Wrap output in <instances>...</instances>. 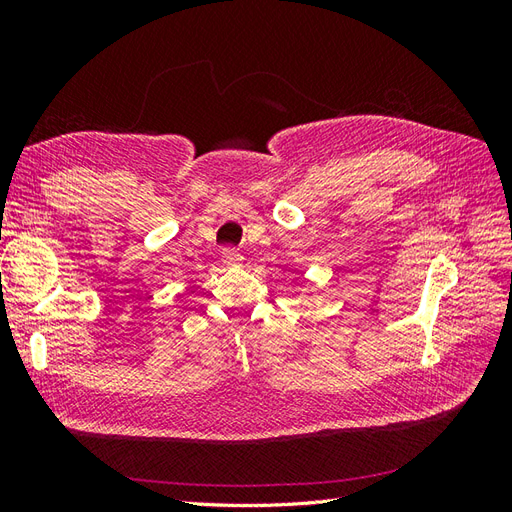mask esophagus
Instances as JSON below:
<instances>
[{"instance_id": "1", "label": "esophagus", "mask_w": 512, "mask_h": 512, "mask_svg": "<svg viewBox=\"0 0 512 512\" xmlns=\"http://www.w3.org/2000/svg\"><path fill=\"white\" fill-rule=\"evenodd\" d=\"M222 260H224V265H228V267H237L243 262V256L235 250V247H224Z\"/></svg>"}]
</instances>
